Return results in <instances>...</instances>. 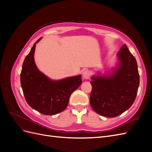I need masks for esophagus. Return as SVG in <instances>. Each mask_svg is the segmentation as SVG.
<instances>
[{
	"instance_id": "obj_1",
	"label": "esophagus",
	"mask_w": 152,
	"mask_h": 152,
	"mask_svg": "<svg viewBox=\"0 0 152 152\" xmlns=\"http://www.w3.org/2000/svg\"><path fill=\"white\" fill-rule=\"evenodd\" d=\"M90 75H91L90 72L89 70H86L82 73V77H83V79H89Z\"/></svg>"
}]
</instances>
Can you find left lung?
Here are the masks:
<instances>
[{"instance_id": "1", "label": "left lung", "mask_w": 152, "mask_h": 152, "mask_svg": "<svg viewBox=\"0 0 152 152\" xmlns=\"http://www.w3.org/2000/svg\"><path fill=\"white\" fill-rule=\"evenodd\" d=\"M117 57L116 67L110 72L91 78V107L107 117H117L129 108L134 102L140 85L136 60L126 44Z\"/></svg>"}]
</instances>
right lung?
<instances>
[{
    "mask_svg": "<svg viewBox=\"0 0 152 152\" xmlns=\"http://www.w3.org/2000/svg\"><path fill=\"white\" fill-rule=\"evenodd\" d=\"M25 58L20 75L21 86L26 102L30 107L46 115L63 112L72 93L82 84L81 75L61 80H52L41 72L34 60L36 44Z\"/></svg>",
    "mask_w": 152,
    "mask_h": 152,
    "instance_id": "add662e5",
    "label": "right lung"
}]
</instances>
